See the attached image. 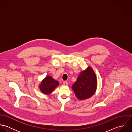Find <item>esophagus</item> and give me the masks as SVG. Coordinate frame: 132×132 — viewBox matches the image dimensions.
<instances>
[{
  "label": "esophagus",
  "mask_w": 132,
  "mask_h": 132,
  "mask_svg": "<svg viewBox=\"0 0 132 132\" xmlns=\"http://www.w3.org/2000/svg\"><path fill=\"white\" fill-rule=\"evenodd\" d=\"M63 85H68V82H67V81H63Z\"/></svg>",
  "instance_id": "esophagus-1"
}]
</instances>
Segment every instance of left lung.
I'll use <instances>...</instances> for the list:
<instances>
[{"mask_svg":"<svg viewBox=\"0 0 132 132\" xmlns=\"http://www.w3.org/2000/svg\"><path fill=\"white\" fill-rule=\"evenodd\" d=\"M97 86L96 76L93 69L89 67L81 72L72 89L76 97L80 100H85L94 94Z\"/></svg>","mask_w":132,"mask_h":132,"instance_id":"1","label":"left lung"}]
</instances>
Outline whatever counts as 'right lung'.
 <instances>
[{
  "label": "right lung",
  "instance_id": "right-lung-1",
  "mask_svg": "<svg viewBox=\"0 0 132 132\" xmlns=\"http://www.w3.org/2000/svg\"><path fill=\"white\" fill-rule=\"evenodd\" d=\"M58 85V81L51 76H47L42 81L39 87L43 94H51Z\"/></svg>",
  "mask_w": 132,
  "mask_h": 132
}]
</instances>
